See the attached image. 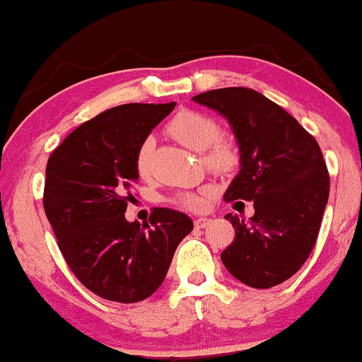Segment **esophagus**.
I'll return each mask as SVG.
<instances>
[{"label":"esophagus","mask_w":362,"mask_h":362,"mask_svg":"<svg viewBox=\"0 0 362 362\" xmlns=\"http://www.w3.org/2000/svg\"><path fill=\"white\" fill-rule=\"evenodd\" d=\"M211 222L212 221L208 219V217H198V219L194 221V227H197V228H204V227H208Z\"/></svg>","instance_id":"esophagus-1"}]
</instances>
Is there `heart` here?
<instances>
[{"mask_svg":"<svg viewBox=\"0 0 362 362\" xmlns=\"http://www.w3.org/2000/svg\"><path fill=\"white\" fill-rule=\"evenodd\" d=\"M169 134L179 140L182 145L190 148L193 151H206L204 163L214 172L232 170L237 165L238 153L232 141L228 140H216L219 135V125L214 119L206 116L203 112L192 111V109H183L177 112L168 125ZM154 148V139L148 136L136 151L135 168L141 177L150 174V160ZM177 203L185 206L188 209H197L203 204L202 194L197 193H183L177 198Z\"/></svg>","mask_w":362,"mask_h":362,"instance_id":"1","label":"heart"}]
</instances>
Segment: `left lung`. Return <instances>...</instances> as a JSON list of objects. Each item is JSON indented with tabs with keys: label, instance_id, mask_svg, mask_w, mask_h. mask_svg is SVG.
<instances>
[{
	"label": "left lung",
	"instance_id": "left-lung-1",
	"mask_svg": "<svg viewBox=\"0 0 362 362\" xmlns=\"http://www.w3.org/2000/svg\"><path fill=\"white\" fill-rule=\"evenodd\" d=\"M230 124L240 151V172L226 202H255L250 221L227 214L235 240L221 259L235 279L271 288L300 271L317 240L330 179L311 134L256 90L217 88L193 96Z\"/></svg>",
	"mask_w": 362,
	"mask_h": 362
}]
</instances>
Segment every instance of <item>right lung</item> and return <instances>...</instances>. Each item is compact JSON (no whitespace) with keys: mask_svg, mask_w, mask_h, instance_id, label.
<instances>
[{"mask_svg":"<svg viewBox=\"0 0 362 362\" xmlns=\"http://www.w3.org/2000/svg\"><path fill=\"white\" fill-rule=\"evenodd\" d=\"M175 103H130L83 122L51 153L43 206L62 256L90 291L109 301L146 300L164 282L177 246L193 230L180 211L154 208L150 223L124 212L135 156Z\"/></svg>","mask_w":362,"mask_h":362,"instance_id":"obj_1","label":"right lung"}]
</instances>
